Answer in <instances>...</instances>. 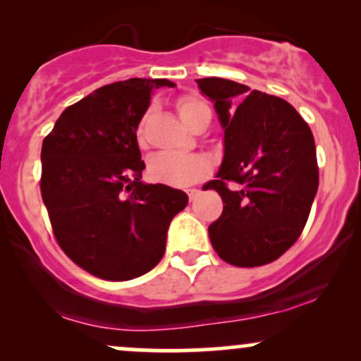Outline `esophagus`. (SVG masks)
<instances>
[{
  "label": "esophagus",
  "mask_w": 361,
  "mask_h": 361,
  "mask_svg": "<svg viewBox=\"0 0 361 361\" xmlns=\"http://www.w3.org/2000/svg\"><path fill=\"white\" fill-rule=\"evenodd\" d=\"M186 195H188V198H190V200H195V198H197L198 195H200V190H197V188H192V190H188V192H186Z\"/></svg>",
  "instance_id": "obj_1"
}]
</instances>
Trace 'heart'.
I'll use <instances>...</instances> for the list:
<instances>
[{"mask_svg": "<svg viewBox=\"0 0 361 361\" xmlns=\"http://www.w3.org/2000/svg\"><path fill=\"white\" fill-rule=\"evenodd\" d=\"M176 111L185 126L190 128L195 127L200 117L210 115L207 102L197 94H181L176 100ZM146 118L147 115L137 128V144L140 147L146 146V135H144ZM210 169L212 168H210L209 159L200 154L181 156L173 154V152H156L147 159L149 180L159 185L175 186V188H185V186L205 180L210 175Z\"/></svg>", "mask_w": 361, "mask_h": 361, "instance_id": "b5f03b06", "label": "heart"}]
</instances>
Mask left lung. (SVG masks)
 <instances>
[{
    "mask_svg": "<svg viewBox=\"0 0 361 361\" xmlns=\"http://www.w3.org/2000/svg\"><path fill=\"white\" fill-rule=\"evenodd\" d=\"M224 127V161L204 190L224 210L209 238L226 263L252 268L279 259L299 239L319 186L316 144L283 98L222 78L197 80ZM229 183L242 186L228 188Z\"/></svg>",
    "mask_w": 361,
    "mask_h": 361,
    "instance_id": "obj_1",
    "label": "left lung"
}]
</instances>
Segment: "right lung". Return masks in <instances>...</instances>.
<instances>
[{"mask_svg":"<svg viewBox=\"0 0 361 361\" xmlns=\"http://www.w3.org/2000/svg\"><path fill=\"white\" fill-rule=\"evenodd\" d=\"M168 80L132 78L102 86L68 106L42 142L40 193L54 238L78 267L98 279H137L166 250L173 217L188 197L144 185L137 126L151 91Z\"/></svg>","mask_w":361,"mask_h":361,"instance_id":"1","label":"right lung"}]
</instances>
